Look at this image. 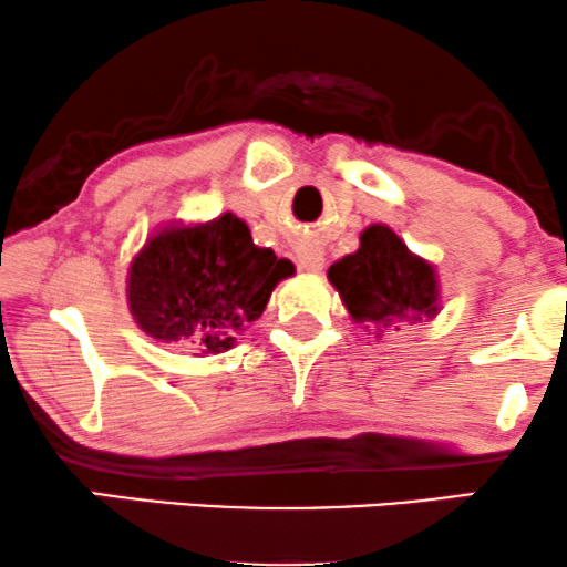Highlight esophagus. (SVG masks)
I'll return each mask as SVG.
<instances>
[{
	"instance_id": "34e87169",
	"label": "esophagus",
	"mask_w": 567,
	"mask_h": 567,
	"mask_svg": "<svg viewBox=\"0 0 567 567\" xmlns=\"http://www.w3.org/2000/svg\"><path fill=\"white\" fill-rule=\"evenodd\" d=\"M322 264H324V256L322 250H317V247L306 245L298 250V266H301L303 271H320Z\"/></svg>"
}]
</instances>
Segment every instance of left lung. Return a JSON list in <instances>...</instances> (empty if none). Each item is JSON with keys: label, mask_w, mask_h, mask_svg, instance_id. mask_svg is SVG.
Returning a JSON list of instances; mask_svg holds the SVG:
<instances>
[{"label": "left lung", "mask_w": 567, "mask_h": 567, "mask_svg": "<svg viewBox=\"0 0 567 567\" xmlns=\"http://www.w3.org/2000/svg\"><path fill=\"white\" fill-rule=\"evenodd\" d=\"M354 322L396 328L432 320L440 311L434 266L413 256L408 245L383 224L360 234V250L328 269Z\"/></svg>", "instance_id": "1"}]
</instances>
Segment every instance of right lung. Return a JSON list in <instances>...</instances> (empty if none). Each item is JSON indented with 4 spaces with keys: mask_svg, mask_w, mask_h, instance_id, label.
<instances>
[{
    "mask_svg": "<svg viewBox=\"0 0 567 567\" xmlns=\"http://www.w3.org/2000/svg\"><path fill=\"white\" fill-rule=\"evenodd\" d=\"M288 258L252 243L245 220L224 213L197 226L154 234L127 271V303L146 336L167 347L218 354L264 315Z\"/></svg>",
    "mask_w": 567,
    "mask_h": 567,
    "instance_id": "add662e5",
    "label": "right lung"
}]
</instances>
